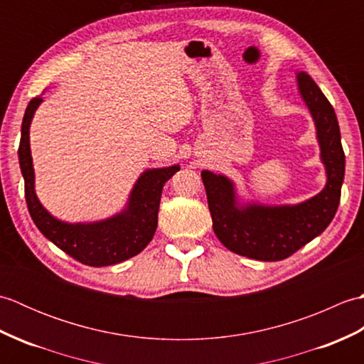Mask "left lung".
Returning a JSON list of instances; mask_svg holds the SVG:
<instances>
[{
	"instance_id": "8db88e82",
	"label": "left lung",
	"mask_w": 364,
	"mask_h": 364,
	"mask_svg": "<svg viewBox=\"0 0 364 364\" xmlns=\"http://www.w3.org/2000/svg\"><path fill=\"white\" fill-rule=\"evenodd\" d=\"M297 87L314 120L327 173L326 188L318 196L297 205H241L230 178L202 172L215 236L228 250L252 259L291 257L330 225L341 198L346 156L335 109L308 73H297Z\"/></svg>"
}]
</instances>
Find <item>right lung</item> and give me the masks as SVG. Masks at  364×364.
Returning a JSON list of instances; mask_svg holds the SVG:
<instances>
[{
  "label": "right lung",
  "instance_id": "1",
  "mask_svg": "<svg viewBox=\"0 0 364 364\" xmlns=\"http://www.w3.org/2000/svg\"><path fill=\"white\" fill-rule=\"evenodd\" d=\"M42 102V97H36L29 102L21 123L18 146L20 168L25 178L26 205L36 227L54 245L82 264L103 267L136 257L153 239L158 227L162 188L180 170V166L145 170L131 191L125 210L109 219L68 223L53 218L36 196L34 167L29 146L31 120Z\"/></svg>",
  "mask_w": 364,
  "mask_h": 364
}]
</instances>
